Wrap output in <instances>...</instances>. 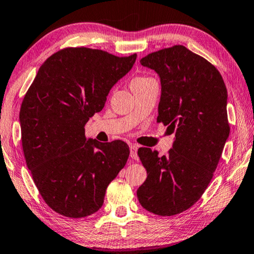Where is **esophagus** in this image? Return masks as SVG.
<instances>
[{"label": "esophagus", "mask_w": 254, "mask_h": 254, "mask_svg": "<svg viewBox=\"0 0 254 254\" xmlns=\"http://www.w3.org/2000/svg\"><path fill=\"white\" fill-rule=\"evenodd\" d=\"M130 156L132 159L136 160L137 159V145H135V144L130 145Z\"/></svg>", "instance_id": "1"}]
</instances>
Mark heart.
<instances>
[{"instance_id":"heart-1","label":"heart","mask_w":254,"mask_h":254,"mask_svg":"<svg viewBox=\"0 0 254 254\" xmlns=\"http://www.w3.org/2000/svg\"><path fill=\"white\" fill-rule=\"evenodd\" d=\"M147 79H150V78H148V77H136V78H134L132 81H142Z\"/></svg>"}]
</instances>
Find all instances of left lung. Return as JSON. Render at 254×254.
<instances>
[{"label": "left lung", "mask_w": 254, "mask_h": 254, "mask_svg": "<svg viewBox=\"0 0 254 254\" xmlns=\"http://www.w3.org/2000/svg\"><path fill=\"white\" fill-rule=\"evenodd\" d=\"M140 63L159 75L157 122L175 132V141L167 156L137 150L148 176L136 196L149 212L171 216L191 207L213 178L230 134L227 91L215 66L184 46L149 54Z\"/></svg>", "instance_id": "1"}]
</instances>
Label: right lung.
<instances>
[{
  "mask_svg": "<svg viewBox=\"0 0 254 254\" xmlns=\"http://www.w3.org/2000/svg\"><path fill=\"white\" fill-rule=\"evenodd\" d=\"M135 59L136 54L65 48L42 64L25 94L20 110L25 162L41 197L60 215L80 218L97 212L109 184L126 166V142L87 140L84 127Z\"/></svg>",
  "mask_w": 254,
  "mask_h": 254,
  "instance_id": "obj_1",
  "label": "right lung"
}]
</instances>
